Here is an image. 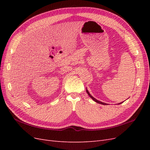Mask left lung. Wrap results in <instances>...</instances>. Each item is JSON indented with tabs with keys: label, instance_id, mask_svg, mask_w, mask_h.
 <instances>
[{
	"label": "left lung",
	"instance_id": "obj_1",
	"mask_svg": "<svg viewBox=\"0 0 150 150\" xmlns=\"http://www.w3.org/2000/svg\"><path fill=\"white\" fill-rule=\"evenodd\" d=\"M86 92H87V93H88V94L89 95V97L91 98L93 101H94L96 103H99V104H103V105H106V104H106V103H103V102H101V101H98V100H97V99H95L93 96H92L91 95V94L89 93V92L88 91V89L86 88ZM122 102H121V103H119L118 104H121Z\"/></svg>",
	"mask_w": 150,
	"mask_h": 150
}]
</instances>
